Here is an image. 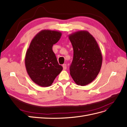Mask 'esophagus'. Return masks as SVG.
<instances>
[{
	"label": "esophagus",
	"instance_id": "obj_1",
	"mask_svg": "<svg viewBox=\"0 0 127 127\" xmlns=\"http://www.w3.org/2000/svg\"><path fill=\"white\" fill-rule=\"evenodd\" d=\"M63 68L64 70H65L66 69V64H63Z\"/></svg>",
	"mask_w": 127,
	"mask_h": 127
}]
</instances>
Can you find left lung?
I'll list each match as a JSON object with an SVG mask.
<instances>
[{
  "instance_id": "left-lung-1",
  "label": "left lung",
  "mask_w": 127,
  "mask_h": 127,
  "mask_svg": "<svg viewBox=\"0 0 127 127\" xmlns=\"http://www.w3.org/2000/svg\"><path fill=\"white\" fill-rule=\"evenodd\" d=\"M73 49L70 75L78 85L85 86L95 80L102 65L101 52L95 39L86 31L69 35Z\"/></svg>"
}]
</instances>
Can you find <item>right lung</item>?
Returning a JSON list of instances; mask_svg holds the SVG:
<instances>
[{
	"instance_id": "obj_1",
	"label": "right lung",
	"mask_w": 127,
	"mask_h": 127,
	"mask_svg": "<svg viewBox=\"0 0 127 127\" xmlns=\"http://www.w3.org/2000/svg\"><path fill=\"white\" fill-rule=\"evenodd\" d=\"M60 32L42 30L32 40L25 56V66L31 79L42 87L51 85L63 70L53 51V45L60 40Z\"/></svg>"
}]
</instances>
